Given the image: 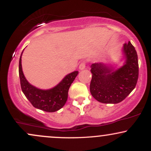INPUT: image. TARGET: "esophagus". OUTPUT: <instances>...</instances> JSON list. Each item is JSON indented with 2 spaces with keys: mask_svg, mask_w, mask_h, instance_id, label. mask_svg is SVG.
<instances>
[{
  "mask_svg": "<svg viewBox=\"0 0 151 151\" xmlns=\"http://www.w3.org/2000/svg\"><path fill=\"white\" fill-rule=\"evenodd\" d=\"M86 62L85 61L81 62L80 63V65H79V70H84V69L86 67Z\"/></svg>",
  "mask_w": 151,
  "mask_h": 151,
  "instance_id": "esophagus-1",
  "label": "esophagus"
}]
</instances>
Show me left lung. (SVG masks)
Instances as JSON below:
<instances>
[{
    "label": "left lung",
    "instance_id": "1",
    "mask_svg": "<svg viewBox=\"0 0 151 151\" xmlns=\"http://www.w3.org/2000/svg\"><path fill=\"white\" fill-rule=\"evenodd\" d=\"M123 50L126 61L120 68L115 70L101 62L91 65L90 92L101 103H119L136 87L138 79L137 52L131 42L124 45Z\"/></svg>",
    "mask_w": 151,
    "mask_h": 151
}]
</instances>
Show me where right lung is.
Here are the masks:
<instances>
[{
    "label": "right lung",
    "instance_id": "obj_1",
    "mask_svg": "<svg viewBox=\"0 0 151 151\" xmlns=\"http://www.w3.org/2000/svg\"><path fill=\"white\" fill-rule=\"evenodd\" d=\"M21 56L19 60V77L21 89L26 98L35 108L44 111L55 112L62 108L68 98L69 89L79 72L75 71L67 74L61 82L52 89H40L31 85L25 79L22 70Z\"/></svg>",
    "mask_w": 151,
    "mask_h": 151
}]
</instances>
